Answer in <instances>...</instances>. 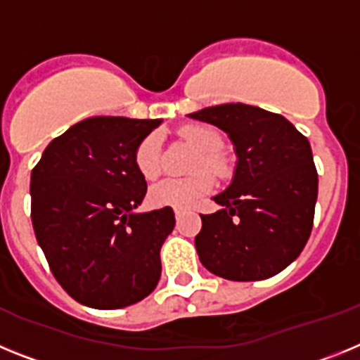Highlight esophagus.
I'll return each mask as SVG.
<instances>
[{
  "instance_id": "obj_1",
  "label": "esophagus",
  "mask_w": 360,
  "mask_h": 360,
  "mask_svg": "<svg viewBox=\"0 0 360 360\" xmlns=\"http://www.w3.org/2000/svg\"><path fill=\"white\" fill-rule=\"evenodd\" d=\"M184 212H186V209H180V207L174 209V216H176V218H180V216H182Z\"/></svg>"
}]
</instances>
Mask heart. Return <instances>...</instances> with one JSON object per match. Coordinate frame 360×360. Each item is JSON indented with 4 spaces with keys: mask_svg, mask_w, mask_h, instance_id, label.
<instances>
[{
    "mask_svg": "<svg viewBox=\"0 0 360 360\" xmlns=\"http://www.w3.org/2000/svg\"><path fill=\"white\" fill-rule=\"evenodd\" d=\"M178 136L198 155L193 162V171L207 169L214 176H225L229 165L219 153L221 136L205 126H186ZM135 167L146 180H155L160 174V139L157 133L144 136L135 149ZM212 189V176L198 172L187 178H165L149 189V202L157 207H187L200 196Z\"/></svg>",
    "mask_w": 360,
    "mask_h": 360,
    "instance_id": "heart-1",
    "label": "heart"
}]
</instances>
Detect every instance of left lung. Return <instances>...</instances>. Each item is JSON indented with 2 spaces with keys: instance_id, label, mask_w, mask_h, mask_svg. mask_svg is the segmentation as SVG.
<instances>
[{
  "instance_id": "left-lung-1",
  "label": "left lung",
  "mask_w": 360,
  "mask_h": 360,
  "mask_svg": "<svg viewBox=\"0 0 360 360\" xmlns=\"http://www.w3.org/2000/svg\"><path fill=\"white\" fill-rule=\"evenodd\" d=\"M189 117L224 129L238 157L231 186L212 198L221 209L200 214V262L231 281L279 274L304 249L314 225L310 142L283 115L249 104H219Z\"/></svg>"
}]
</instances>
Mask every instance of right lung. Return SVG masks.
Wrapping results in <instances>:
<instances>
[{"mask_svg":"<svg viewBox=\"0 0 360 360\" xmlns=\"http://www.w3.org/2000/svg\"><path fill=\"white\" fill-rule=\"evenodd\" d=\"M160 122L86 119L53 139L32 169L37 243L59 285L86 307H129L160 279V249L174 212H135L148 191L135 149Z\"/></svg>","mask_w":360,"mask_h":360,"instance_id":"add662e5","label":"right lung"}]
</instances>
